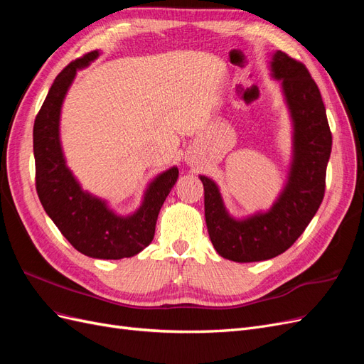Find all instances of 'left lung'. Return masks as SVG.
I'll return each instance as SVG.
<instances>
[{
  "mask_svg": "<svg viewBox=\"0 0 364 364\" xmlns=\"http://www.w3.org/2000/svg\"><path fill=\"white\" fill-rule=\"evenodd\" d=\"M272 71L282 80L294 123V158L289 183L278 202L269 213L238 222L226 213L217 185L200 176L209 238L218 255L237 262L281 255L302 235L325 196L333 135L321 91L305 65L287 53L273 54Z\"/></svg>",
  "mask_w": 364,
  "mask_h": 364,
  "instance_id": "8db88e82",
  "label": "left lung"
}]
</instances>
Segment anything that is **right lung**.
Segmentation results:
<instances>
[{"mask_svg":"<svg viewBox=\"0 0 364 364\" xmlns=\"http://www.w3.org/2000/svg\"><path fill=\"white\" fill-rule=\"evenodd\" d=\"M98 56L83 54L65 67L53 82L33 126V153L36 167V191L46 213L74 249L91 258H130L147 247L155 237V226L165 197L178 181L173 167L153 181L144 202L130 217H118L105 202L83 193L65 165L59 141V118L63 97L77 70Z\"/></svg>","mask_w":364,"mask_h":364,"instance_id":"obj_1","label":"right lung"}]
</instances>
